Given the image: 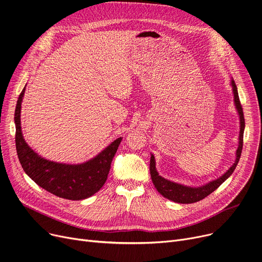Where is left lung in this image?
<instances>
[{
  "mask_svg": "<svg viewBox=\"0 0 262 262\" xmlns=\"http://www.w3.org/2000/svg\"><path fill=\"white\" fill-rule=\"evenodd\" d=\"M232 89H233V94H234V102H235V106L237 108L238 115H239V120H240V132H239V145L238 148L236 150V160L235 163L226 170V172H224L221 177H219L216 180H213L211 182H208L205 185L202 186H198V187H191V186H186L183 184H179L176 182L169 181L163 177H161L158 171L156 169V161H155V157L154 155L150 156V163H149V171H150V177H151V181L155 185V187L157 188V190L159 193L167 198L168 200H171L173 202L177 203H194L197 201H200L202 199H204L206 196H208L210 194H212L215 189H217L226 179H228L233 171L235 170L240 156H241V151H242V145H243V132H245V117H243V111H242V106L241 103L239 100V96H238V91H237V86L235 84V81L232 80L231 82Z\"/></svg>",
  "mask_w": 262,
  "mask_h": 262,
  "instance_id": "obj_1",
  "label": "left lung"
}]
</instances>
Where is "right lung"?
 Here are the masks:
<instances>
[{
    "instance_id": "right-lung-1",
    "label": "right lung",
    "mask_w": 262,
    "mask_h": 262,
    "mask_svg": "<svg viewBox=\"0 0 262 262\" xmlns=\"http://www.w3.org/2000/svg\"><path fill=\"white\" fill-rule=\"evenodd\" d=\"M25 87L14 112L15 147L19 161L27 175L39 186L60 198L83 200L93 196L105 183L114 156L122 138L112 142L95 158L81 164L49 161L34 152L25 142L21 130V105Z\"/></svg>"
}]
</instances>
